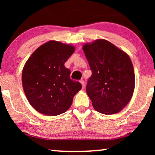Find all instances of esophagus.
<instances>
[{
  "instance_id": "esophagus-1",
  "label": "esophagus",
  "mask_w": 155,
  "mask_h": 155,
  "mask_svg": "<svg viewBox=\"0 0 155 155\" xmlns=\"http://www.w3.org/2000/svg\"><path fill=\"white\" fill-rule=\"evenodd\" d=\"M80 83H81V84H82V89H84V80H80Z\"/></svg>"
}]
</instances>
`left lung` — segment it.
<instances>
[{"mask_svg": "<svg viewBox=\"0 0 155 155\" xmlns=\"http://www.w3.org/2000/svg\"><path fill=\"white\" fill-rule=\"evenodd\" d=\"M82 50L92 72L86 91L93 107L107 115L118 113L134 92L135 73L130 57L105 39L87 43Z\"/></svg>", "mask_w": 155, "mask_h": 155, "instance_id": "1", "label": "left lung"}]
</instances>
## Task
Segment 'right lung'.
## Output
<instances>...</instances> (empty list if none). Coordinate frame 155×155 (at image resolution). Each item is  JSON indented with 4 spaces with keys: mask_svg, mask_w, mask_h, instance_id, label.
Here are the masks:
<instances>
[{
    "mask_svg": "<svg viewBox=\"0 0 155 155\" xmlns=\"http://www.w3.org/2000/svg\"><path fill=\"white\" fill-rule=\"evenodd\" d=\"M75 51L73 46L48 41L37 48L23 68L22 82L27 99L39 113L57 116L71 107L82 89L70 78L65 63Z\"/></svg>",
    "mask_w": 155,
    "mask_h": 155,
    "instance_id": "1",
    "label": "right lung"
}]
</instances>
